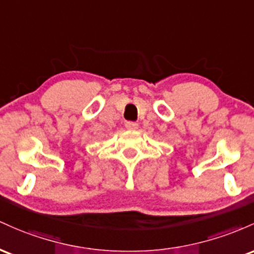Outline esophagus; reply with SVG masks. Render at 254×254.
I'll use <instances>...</instances> for the list:
<instances>
[{
  "mask_svg": "<svg viewBox=\"0 0 254 254\" xmlns=\"http://www.w3.org/2000/svg\"><path fill=\"white\" fill-rule=\"evenodd\" d=\"M126 128H128V129H136V128H138V124H136V122L128 121L126 122Z\"/></svg>",
  "mask_w": 254,
  "mask_h": 254,
  "instance_id": "34e87169",
  "label": "esophagus"
}]
</instances>
